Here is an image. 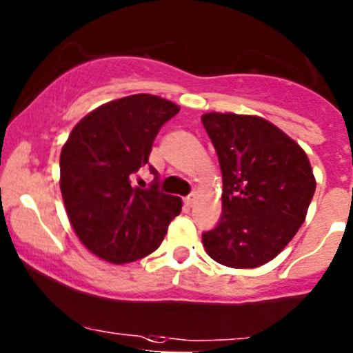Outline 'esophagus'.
I'll return each instance as SVG.
<instances>
[{
  "instance_id": "34e87169",
  "label": "esophagus",
  "mask_w": 353,
  "mask_h": 353,
  "mask_svg": "<svg viewBox=\"0 0 353 353\" xmlns=\"http://www.w3.org/2000/svg\"><path fill=\"white\" fill-rule=\"evenodd\" d=\"M196 201H197V196H196V194H191V196L185 197L184 204H185V206H188V208H192V206H194V204H196Z\"/></svg>"
}]
</instances>
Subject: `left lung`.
<instances>
[{
    "mask_svg": "<svg viewBox=\"0 0 353 353\" xmlns=\"http://www.w3.org/2000/svg\"><path fill=\"white\" fill-rule=\"evenodd\" d=\"M223 174V214L203 234L206 253L230 268H258L303 224L316 181L305 150L258 115L204 114Z\"/></svg>",
    "mask_w": 353,
    "mask_h": 353,
    "instance_id": "left-lung-1",
    "label": "left lung"
}]
</instances>
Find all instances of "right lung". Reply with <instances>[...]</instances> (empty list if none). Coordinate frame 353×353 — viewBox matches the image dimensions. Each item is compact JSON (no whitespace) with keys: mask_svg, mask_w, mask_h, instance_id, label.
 <instances>
[{"mask_svg":"<svg viewBox=\"0 0 353 353\" xmlns=\"http://www.w3.org/2000/svg\"><path fill=\"white\" fill-rule=\"evenodd\" d=\"M179 105L150 94L122 97L97 107L73 127L60 154V191L80 241L114 265L156 251L183 208L157 183L132 188L149 162L154 139ZM157 176V170L150 168Z\"/></svg>","mask_w":353,"mask_h":353,"instance_id":"obj_1","label":"right lung"}]
</instances>
